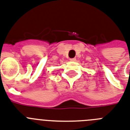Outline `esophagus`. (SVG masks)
<instances>
[{
  "label": "esophagus",
  "mask_w": 130,
  "mask_h": 130,
  "mask_svg": "<svg viewBox=\"0 0 130 130\" xmlns=\"http://www.w3.org/2000/svg\"><path fill=\"white\" fill-rule=\"evenodd\" d=\"M69 60H70L71 61H75L76 59H75V58H72V59H70Z\"/></svg>",
  "instance_id": "34e87169"
}]
</instances>
